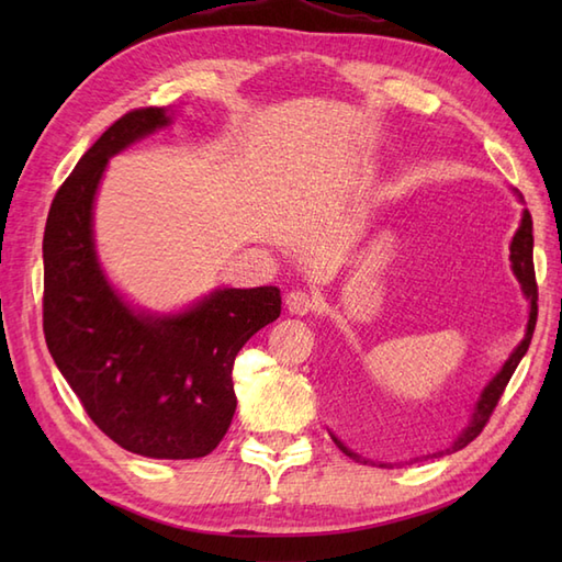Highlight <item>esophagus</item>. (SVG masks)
Instances as JSON below:
<instances>
[{
  "label": "esophagus",
  "mask_w": 562,
  "mask_h": 562,
  "mask_svg": "<svg viewBox=\"0 0 562 562\" xmlns=\"http://www.w3.org/2000/svg\"><path fill=\"white\" fill-rule=\"evenodd\" d=\"M284 306H288V312L294 316H306L316 312L314 296L304 290H292L288 296H284Z\"/></svg>",
  "instance_id": "1"
}]
</instances>
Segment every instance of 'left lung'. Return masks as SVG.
I'll return each mask as SVG.
<instances>
[{
  "label": "left lung",
  "mask_w": 562,
  "mask_h": 562,
  "mask_svg": "<svg viewBox=\"0 0 562 562\" xmlns=\"http://www.w3.org/2000/svg\"><path fill=\"white\" fill-rule=\"evenodd\" d=\"M519 200H521V195H519ZM509 250H512V254H509L512 270H515L517 280L521 284V292H524V296H527V302H529L527 330H524L521 342L517 345L515 352L507 357V362L503 364V369H499V372L491 381H487V386L481 391V396H479V401H475L473 411H471V417H469V423H465V427L461 429L457 437H453L451 445H447L445 449H439L435 453H427V459H439V457H445V453L459 451L465 445H471V441L483 432L487 417L493 415L495 405H497L499 396H503V391L507 386V381L512 379V374H515L517 364L521 362V357L527 355L529 345H531V336H533V328H536V314H539V306H536V300H539V290H536L533 260H531V254H533V232H531V214H529V210L521 212V224H519L515 238H512ZM369 408H372V405H369V396H364V391H360L357 386H352V389L348 386V389L340 393V403H338V411H336V423H338V429H340V435L345 439L357 441V439L364 435ZM328 435H330L333 441H336V447L345 453V457H350L357 463H372L374 465L372 459L360 457V453L352 451L338 435H333L330 429H328ZM413 461H417V459H413ZM376 465H379V469H393V463H381L379 461Z\"/></svg>",
  "instance_id": "obj_1"
}]
</instances>
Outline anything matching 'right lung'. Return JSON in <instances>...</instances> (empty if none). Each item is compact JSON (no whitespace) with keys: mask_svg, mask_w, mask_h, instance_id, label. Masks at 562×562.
Segmentation results:
<instances>
[{"mask_svg":"<svg viewBox=\"0 0 562 562\" xmlns=\"http://www.w3.org/2000/svg\"><path fill=\"white\" fill-rule=\"evenodd\" d=\"M171 109L125 113L69 173L43 236V330L59 372L101 432L149 459H200L232 425V369L282 312L278 288H220L183 312L137 308L105 274L93 202L109 159L173 123Z\"/></svg>","mask_w":562,"mask_h":562,"instance_id":"right-lung-1","label":"right lung"}]
</instances>
